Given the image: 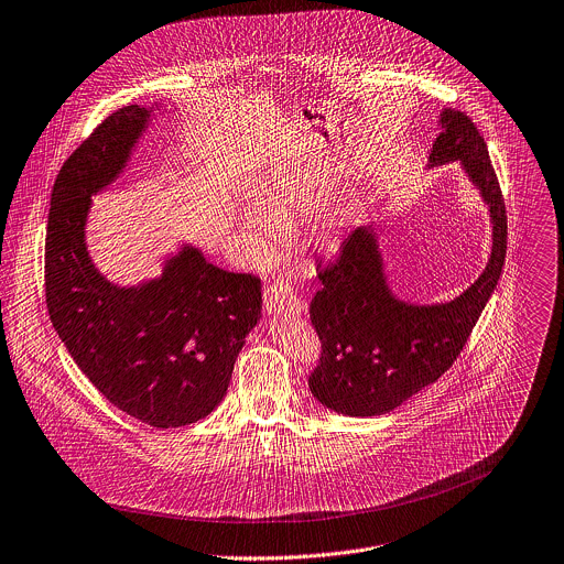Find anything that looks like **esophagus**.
<instances>
[{
    "mask_svg": "<svg viewBox=\"0 0 564 564\" xmlns=\"http://www.w3.org/2000/svg\"><path fill=\"white\" fill-rule=\"evenodd\" d=\"M264 308L267 313H304L306 304L289 282L275 280L264 289Z\"/></svg>",
    "mask_w": 564,
    "mask_h": 564,
    "instance_id": "34e87169",
    "label": "esophagus"
}]
</instances>
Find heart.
<instances>
[{
    "label": "heart",
    "instance_id": "obj_1",
    "mask_svg": "<svg viewBox=\"0 0 564 564\" xmlns=\"http://www.w3.org/2000/svg\"><path fill=\"white\" fill-rule=\"evenodd\" d=\"M264 214H249L247 229L258 240H278L280 227L293 225L297 218L311 214L319 205V194L315 189L293 187V185H275L262 194Z\"/></svg>",
    "mask_w": 564,
    "mask_h": 564
}]
</instances>
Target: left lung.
<instances>
[{
  "instance_id": "left-lung-1",
  "label": "left lung",
  "mask_w": 564,
  "mask_h": 564,
  "mask_svg": "<svg viewBox=\"0 0 564 564\" xmlns=\"http://www.w3.org/2000/svg\"><path fill=\"white\" fill-rule=\"evenodd\" d=\"M460 161L489 205L491 258L482 275L456 300L412 306L392 297L370 227L350 231L330 262H317L322 289L311 324L322 341L308 388L326 408L348 416L394 410L434 383L460 355L500 278L507 253V214L487 143L465 112L445 110L430 163Z\"/></svg>"
}]
</instances>
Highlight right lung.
<instances>
[{"mask_svg":"<svg viewBox=\"0 0 564 564\" xmlns=\"http://www.w3.org/2000/svg\"><path fill=\"white\" fill-rule=\"evenodd\" d=\"M148 110L106 117L57 174L46 229V306L68 352L119 410L154 427L207 416L262 308L260 278L183 249L161 280L119 289L93 267L84 225L90 194L126 165Z\"/></svg>","mask_w":564,"mask_h":564,"instance_id":"1","label":"right lung"}]
</instances>
